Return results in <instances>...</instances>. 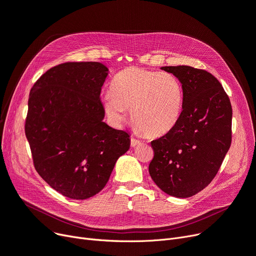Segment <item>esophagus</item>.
Here are the masks:
<instances>
[{"label": "esophagus", "mask_w": 256, "mask_h": 256, "mask_svg": "<svg viewBox=\"0 0 256 256\" xmlns=\"http://www.w3.org/2000/svg\"><path fill=\"white\" fill-rule=\"evenodd\" d=\"M130 140H131V147H136V146H138V144H140V140H138V138H131Z\"/></svg>", "instance_id": "obj_1"}]
</instances>
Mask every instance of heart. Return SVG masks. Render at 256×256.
<instances>
[{
	"instance_id": "1",
	"label": "heart",
	"mask_w": 256,
	"mask_h": 256,
	"mask_svg": "<svg viewBox=\"0 0 256 256\" xmlns=\"http://www.w3.org/2000/svg\"><path fill=\"white\" fill-rule=\"evenodd\" d=\"M106 114L116 123L131 109V120L147 136H162L177 124L184 106V88L171 72L128 68L112 79L104 99Z\"/></svg>"
}]
</instances>
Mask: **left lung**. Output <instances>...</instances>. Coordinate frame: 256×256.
<instances>
[{
	"instance_id": "left-lung-1",
	"label": "left lung",
	"mask_w": 256,
	"mask_h": 256,
	"mask_svg": "<svg viewBox=\"0 0 256 256\" xmlns=\"http://www.w3.org/2000/svg\"><path fill=\"white\" fill-rule=\"evenodd\" d=\"M182 84L184 106L177 124L151 142L149 173L170 196L188 198L216 177L231 144L232 108L222 84L205 70L164 66Z\"/></svg>"
}]
</instances>
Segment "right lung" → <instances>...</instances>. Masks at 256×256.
<instances>
[{
	"instance_id": "right-lung-1",
	"label": "right lung",
	"mask_w": 256,
	"mask_h": 256,
	"mask_svg": "<svg viewBox=\"0 0 256 256\" xmlns=\"http://www.w3.org/2000/svg\"><path fill=\"white\" fill-rule=\"evenodd\" d=\"M108 68L96 62H64L34 83L25 133L40 177L64 196L84 200L104 188L130 136L103 122L101 88Z\"/></svg>"
}]
</instances>
